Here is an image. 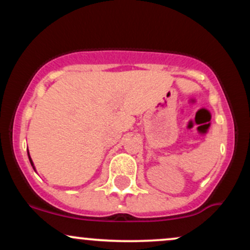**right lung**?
I'll return each instance as SVG.
<instances>
[{"label": "right lung", "mask_w": 250, "mask_h": 250, "mask_svg": "<svg viewBox=\"0 0 250 250\" xmlns=\"http://www.w3.org/2000/svg\"><path fill=\"white\" fill-rule=\"evenodd\" d=\"M28 156H29V161H30V163H31V166H33V168H34V163H33V161H31V159H30V155H29V151H28ZM35 169V168H34Z\"/></svg>", "instance_id": "right-lung-1"}]
</instances>
